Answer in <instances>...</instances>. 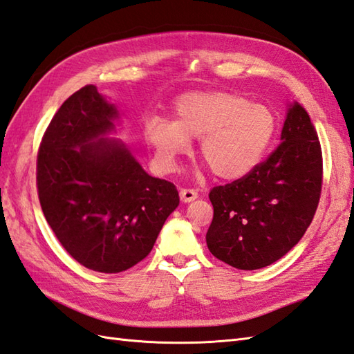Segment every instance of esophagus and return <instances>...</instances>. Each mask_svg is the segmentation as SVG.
Segmentation results:
<instances>
[{
  "label": "esophagus",
  "mask_w": 354,
  "mask_h": 354,
  "mask_svg": "<svg viewBox=\"0 0 354 354\" xmlns=\"http://www.w3.org/2000/svg\"><path fill=\"white\" fill-rule=\"evenodd\" d=\"M179 196H180V201H183L184 203L193 202L197 199V193L194 190H192V188H180Z\"/></svg>",
  "instance_id": "34e87169"
}]
</instances>
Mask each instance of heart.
<instances>
[{"label": "heart", "instance_id": "obj_1", "mask_svg": "<svg viewBox=\"0 0 354 354\" xmlns=\"http://www.w3.org/2000/svg\"><path fill=\"white\" fill-rule=\"evenodd\" d=\"M277 133L276 113L231 92H193L175 104V122L155 118L145 137L164 170L176 167L199 138V157L223 180L249 176L266 160Z\"/></svg>", "mask_w": 354, "mask_h": 354}]
</instances>
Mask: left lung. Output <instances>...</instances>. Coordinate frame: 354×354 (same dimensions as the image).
<instances>
[{
  "mask_svg": "<svg viewBox=\"0 0 354 354\" xmlns=\"http://www.w3.org/2000/svg\"><path fill=\"white\" fill-rule=\"evenodd\" d=\"M281 145L243 179L214 187L207 232L209 252L240 270H258L288 253L305 235L318 207L323 155L309 114L290 105Z\"/></svg>",
  "mask_w": 354,
  "mask_h": 354,
  "instance_id": "1",
  "label": "left lung"
}]
</instances>
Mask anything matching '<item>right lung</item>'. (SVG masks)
I'll return each instance as SVG.
<instances>
[{
	"instance_id": "obj_1",
	"label": "right lung",
	"mask_w": 354,
	"mask_h": 354,
	"mask_svg": "<svg viewBox=\"0 0 354 354\" xmlns=\"http://www.w3.org/2000/svg\"><path fill=\"white\" fill-rule=\"evenodd\" d=\"M118 109L86 86L54 114L37 153L44 216L71 257L120 273L152 250L179 205L176 187L147 175L120 140L106 138Z\"/></svg>"
}]
</instances>
